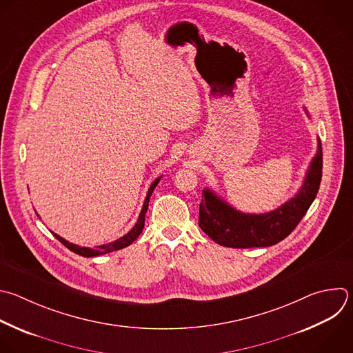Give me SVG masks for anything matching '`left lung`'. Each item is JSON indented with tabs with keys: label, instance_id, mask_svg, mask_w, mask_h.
Instances as JSON below:
<instances>
[{
	"label": "left lung",
	"instance_id": "1",
	"mask_svg": "<svg viewBox=\"0 0 353 353\" xmlns=\"http://www.w3.org/2000/svg\"><path fill=\"white\" fill-rule=\"evenodd\" d=\"M317 141V152L299 192L276 210L261 214L243 213L224 202L212 190L205 188L198 221L202 231L219 245L228 248L270 247L288 237L307 212L320 187L323 152L321 143Z\"/></svg>",
	"mask_w": 353,
	"mask_h": 353
}]
</instances>
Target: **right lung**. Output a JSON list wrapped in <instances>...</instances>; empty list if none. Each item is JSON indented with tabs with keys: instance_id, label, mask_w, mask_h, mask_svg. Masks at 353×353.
Masks as SVG:
<instances>
[{
	"instance_id": "obj_1",
	"label": "right lung",
	"mask_w": 353,
	"mask_h": 353,
	"mask_svg": "<svg viewBox=\"0 0 353 353\" xmlns=\"http://www.w3.org/2000/svg\"><path fill=\"white\" fill-rule=\"evenodd\" d=\"M161 179H162V176L158 177V179L151 184V187H150V190H148V192H147V196H145V201H144V205H143V209H141V212H140V216H139V220H137L136 225L126 234V236L121 237L119 240H116V241L109 243V244L98 245L95 250H92V248H85V247L74 245V244H72V243L63 240L62 237H59L58 234H55V232H52L54 237H55L59 243H62L68 250H70L72 252H74V254H77V255H80V256H85V258L99 256V255H103V254H109V252H113V251H119V250H122V248L129 247L133 241L137 240V237L140 236L143 228H144V221H145V213H147V209H148V202H150V198H151V195H152V192H154V190H155V187L158 185V183H159ZM37 216H39V214H37Z\"/></svg>"
}]
</instances>
